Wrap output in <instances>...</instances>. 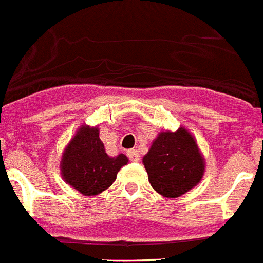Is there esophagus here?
<instances>
[{"label":"esophagus","mask_w":263,"mask_h":263,"mask_svg":"<svg viewBox=\"0 0 263 263\" xmlns=\"http://www.w3.org/2000/svg\"><path fill=\"white\" fill-rule=\"evenodd\" d=\"M127 157H129V159L132 160V162H139V159H141L139 153L137 152V150H129V152H127Z\"/></svg>","instance_id":"1"}]
</instances>
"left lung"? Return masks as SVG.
<instances>
[{
	"mask_svg": "<svg viewBox=\"0 0 263 263\" xmlns=\"http://www.w3.org/2000/svg\"><path fill=\"white\" fill-rule=\"evenodd\" d=\"M143 164L152 187L171 199L194 188L204 174L203 157L194 137L183 127L160 133L143 157Z\"/></svg>",
	"mask_w": 263,
	"mask_h": 263,
	"instance_id": "left-lung-1",
	"label": "left lung"
}]
</instances>
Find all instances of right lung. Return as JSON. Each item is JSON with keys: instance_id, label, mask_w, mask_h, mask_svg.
I'll return each instance as SVG.
<instances>
[{"instance_id": "obj_1", "label": "right lung", "mask_w": 263, "mask_h": 263, "mask_svg": "<svg viewBox=\"0 0 263 263\" xmlns=\"http://www.w3.org/2000/svg\"><path fill=\"white\" fill-rule=\"evenodd\" d=\"M127 158H110L97 127L81 126L62 158V175L69 185L85 196L97 195L113 184Z\"/></svg>"}]
</instances>
